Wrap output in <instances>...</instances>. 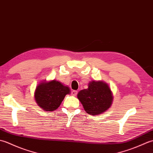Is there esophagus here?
<instances>
[{"mask_svg": "<svg viewBox=\"0 0 153 153\" xmlns=\"http://www.w3.org/2000/svg\"><path fill=\"white\" fill-rule=\"evenodd\" d=\"M77 94V91L74 90V91H71V95H72L73 96H76Z\"/></svg>", "mask_w": 153, "mask_h": 153, "instance_id": "obj_1", "label": "esophagus"}]
</instances>
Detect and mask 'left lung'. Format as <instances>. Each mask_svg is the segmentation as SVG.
Returning <instances> with one entry per match:
<instances>
[{
	"instance_id": "left-lung-1",
	"label": "left lung",
	"mask_w": 153,
	"mask_h": 153,
	"mask_svg": "<svg viewBox=\"0 0 153 153\" xmlns=\"http://www.w3.org/2000/svg\"><path fill=\"white\" fill-rule=\"evenodd\" d=\"M77 99L87 114L99 115L111 106L113 96L106 83L102 81H92L89 83L88 88L81 90L78 93Z\"/></svg>"
}]
</instances>
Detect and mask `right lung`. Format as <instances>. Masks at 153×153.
<instances>
[{
  "instance_id": "obj_1",
  "label": "right lung",
  "mask_w": 153,
  "mask_h": 153,
  "mask_svg": "<svg viewBox=\"0 0 153 153\" xmlns=\"http://www.w3.org/2000/svg\"><path fill=\"white\" fill-rule=\"evenodd\" d=\"M70 93L69 87L56 80L41 82L35 91V99L42 109L54 111L60 106L65 96Z\"/></svg>"
}]
</instances>
